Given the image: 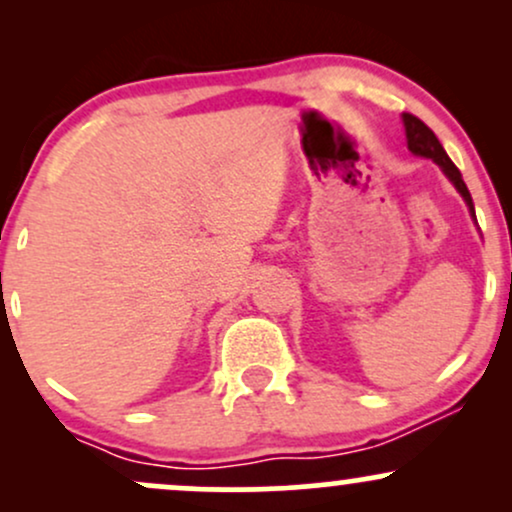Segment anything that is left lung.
I'll return each instance as SVG.
<instances>
[{
	"mask_svg": "<svg viewBox=\"0 0 512 512\" xmlns=\"http://www.w3.org/2000/svg\"><path fill=\"white\" fill-rule=\"evenodd\" d=\"M402 122H404V132H407V146H409L411 154L431 158V161L436 163L440 170H443L445 178H448L452 185H455V190L462 195L464 204H467V207H469V214H472V219L477 221V216H474L472 195H469L467 185H464L462 173H460V170H457L455 163L450 161V156L445 154L443 144L438 142L436 134H433L431 129H428L424 122L419 120V117H414V115H409V113L402 115Z\"/></svg>",
	"mask_w": 512,
	"mask_h": 512,
	"instance_id": "left-lung-1",
	"label": "left lung"
}]
</instances>
